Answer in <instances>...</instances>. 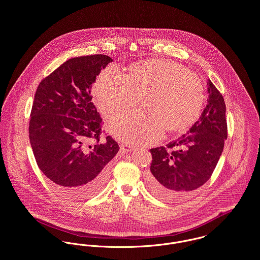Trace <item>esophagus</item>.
I'll list each match as a JSON object with an SVG mask.
<instances>
[{"mask_svg": "<svg viewBox=\"0 0 260 260\" xmlns=\"http://www.w3.org/2000/svg\"><path fill=\"white\" fill-rule=\"evenodd\" d=\"M133 150H134V148L130 145H121V151L122 152H131Z\"/></svg>", "mask_w": 260, "mask_h": 260, "instance_id": "34e87169", "label": "esophagus"}]
</instances>
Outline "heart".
<instances>
[{
    "label": "heart",
    "mask_w": 260,
    "mask_h": 260,
    "mask_svg": "<svg viewBox=\"0 0 260 260\" xmlns=\"http://www.w3.org/2000/svg\"><path fill=\"white\" fill-rule=\"evenodd\" d=\"M93 95L105 118L136 106L142 99L144 111L127 113L109 123L112 134L130 145L154 143L165 128L169 132L184 131L197 120L204 104L201 80L164 60L135 63L127 76L109 66L98 76Z\"/></svg>",
    "instance_id": "b5f03b06"
}]
</instances>
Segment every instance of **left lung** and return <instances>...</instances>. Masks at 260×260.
<instances>
[{"label": "left lung", "instance_id": "1", "mask_svg": "<svg viewBox=\"0 0 260 260\" xmlns=\"http://www.w3.org/2000/svg\"><path fill=\"white\" fill-rule=\"evenodd\" d=\"M207 105L183 134L165 147L150 149V190L168 200H180L211 177L227 138L226 107L222 95L210 80Z\"/></svg>", "mask_w": 260, "mask_h": 260}]
</instances>
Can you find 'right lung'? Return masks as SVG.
Returning a JSON list of instances; mask_svg holds the SVG:
<instances>
[{"instance_id": "obj_1", "label": "right lung", "mask_w": 260, "mask_h": 260, "mask_svg": "<svg viewBox=\"0 0 260 260\" xmlns=\"http://www.w3.org/2000/svg\"><path fill=\"white\" fill-rule=\"evenodd\" d=\"M112 61L106 55L69 59L35 94L29 136L38 166L71 199L89 198L104 186L119 151L110 136L100 141L102 119L91 96L96 77Z\"/></svg>"}]
</instances>
